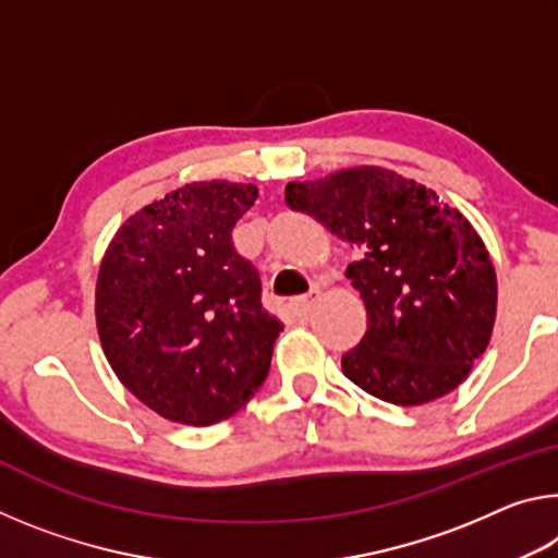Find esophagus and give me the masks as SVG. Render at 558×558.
Returning a JSON list of instances; mask_svg holds the SVG:
<instances>
[{
	"mask_svg": "<svg viewBox=\"0 0 558 558\" xmlns=\"http://www.w3.org/2000/svg\"><path fill=\"white\" fill-rule=\"evenodd\" d=\"M317 300H319V290H310L307 295H302V298H298L295 302H292V310H295V315L305 317L310 310L317 305Z\"/></svg>",
	"mask_w": 558,
	"mask_h": 558,
	"instance_id": "esophagus-1",
	"label": "esophagus"
}]
</instances>
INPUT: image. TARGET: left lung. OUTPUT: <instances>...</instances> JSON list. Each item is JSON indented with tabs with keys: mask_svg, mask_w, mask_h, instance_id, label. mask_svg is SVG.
<instances>
[{
	"mask_svg": "<svg viewBox=\"0 0 558 558\" xmlns=\"http://www.w3.org/2000/svg\"><path fill=\"white\" fill-rule=\"evenodd\" d=\"M286 202L362 253L347 278L366 332L342 356L347 379L396 405L458 389L497 317L493 258L465 216L415 179L366 165L290 182Z\"/></svg>",
	"mask_w": 558,
	"mask_h": 558,
	"instance_id": "obj_1",
	"label": "left lung"
}]
</instances>
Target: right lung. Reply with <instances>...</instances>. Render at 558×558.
I'll list each match as a JSON object with an SVG mask.
<instances>
[{"label":"right lung","instance_id":"obj_1","mask_svg":"<svg viewBox=\"0 0 558 558\" xmlns=\"http://www.w3.org/2000/svg\"><path fill=\"white\" fill-rule=\"evenodd\" d=\"M256 184L192 182L120 226L96 282L98 337L122 386L184 426L229 418L260 389L282 323L233 248Z\"/></svg>","mask_w":558,"mask_h":558}]
</instances>
